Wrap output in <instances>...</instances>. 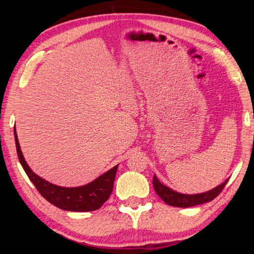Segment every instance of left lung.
<instances>
[{
  "mask_svg": "<svg viewBox=\"0 0 254 254\" xmlns=\"http://www.w3.org/2000/svg\"><path fill=\"white\" fill-rule=\"evenodd\" d=\"M228 180L229 179L226 180L224 183L219 185L218 187L212 189V190L204 193H198V194H182L179 192H176L174 190H171L170 188L164 186L155 175L153 178V185H154L156 193L158 194V196L163 199L166 204L171 205V206H176V207H191V206H195V205H199V204L212 201V199H214L220 192L223 191V189L225 188L226 183L228 182Z\"/></svg>",
  "mask_w": 254,
  "mask_h": 254,
  "instance_id": "obj_1",
  "label": "left lung"
}]
</instances>
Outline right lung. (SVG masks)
Returning <instances> with one entry per match:
<instances>
[{
  "label": "right lung",
  "instance_id": "add662e5",
  "mask_svg": "<svg viewBox=\"0 0 254 254\" xmlns=\"http://www.w3.org/2000/svg\"><path fill=\"white\" fill-rule=\"evenodd\" d=\"M14 135L17 150L18 159L23 166L25 172L28 176L30 181L39 193L48 202L55 206L71 212H91L100 208L104 203L109 198L113 190V182L116 179L118 165L110 170L99 176L96 180L91 181L88 185L76 188H63L59 187L42 179L32 171L27 165L23 153L20 150L17 133L14 127Z\"/></svg>",
  "mask_w": 254,
  "mask_h": 254
}]
</instances>
